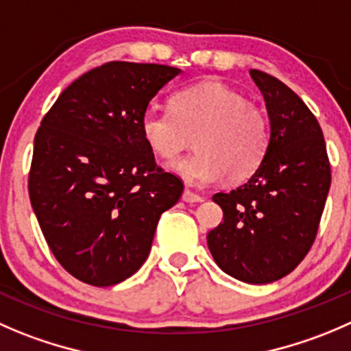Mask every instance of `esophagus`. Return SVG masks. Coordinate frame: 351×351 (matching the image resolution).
Instances as JSON below:
<instances>
[{
  "instance_id": "esophagus-1",
  "label": "esophagus",
  "mask_w": 351,
  "mask_h": 351,
  "mask_svg": "<svg viewBox=\"0 0 351 351\" xmlns=\"http://www.w3.org/2000/svg\"><path fill=\"white\" fill-rule=\"evenodd\" d=\"M182 199L185 200V202H202L204 197L199 195V193L192 192V190H190V189H185V190H183Z\"/></svg>"
}]
</instances>
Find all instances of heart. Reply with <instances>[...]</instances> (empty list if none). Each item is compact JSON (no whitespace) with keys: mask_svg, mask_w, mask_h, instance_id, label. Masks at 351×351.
I'll use <instances>...</instances> for the list:
<instances>
[{"mask_svg":"<svg viewBox=\"0 0 351 351\" xmlns=\"http://www.w3.org/2000/svg\"><path fill=\"white\" fill-rule=\"evenodd\" d=\"M141 134L147 147L168 162L189 151L195 138L199 152L173 166L192 185L223 176L230 183L245 182L261 168L269 147L266 113L217 80L176 90L169 110H145Z\"/></svg>","mask_w":351,"mask_h":351,"instance_id":"obj_1","label":"heart"}]
</instances>
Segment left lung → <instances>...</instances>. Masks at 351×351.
Masks as SVG:
<instances>
[{"label": "left lung", "mask_w": 351, "mask_h": 351, "mask_svg": "<svg viewBox=\"0 0 351 351\" xmlns=\"http://www.w3.org/2000/svg\"><path fill=\"white\" fill-rule=\"evenodd\" d=\"M250 75L269 113V147L248 182L213 197L223 221L209 231L207 245L224 273L266 285L290 274L311 250L331 166L321 125L304 101L273 75Z\"/></svg>", "instance_id": "left-lung-1"}]
</instances>
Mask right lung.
Here are the masks:
<instances>
[{
    "mask_svg": "<svg viewBox=\"0 0 351 351\" xmlns=\"http://www.w3.org/2000/svg\"><path fill=\"white\" fill-rule=\"evenodd\" d=\"M178 68L110 61L70 84L34 138L29 195L64 271L93 287L137 273L156 226L183 193L158 166L141 118Z\"/></svg>",
    "mask_w": 351,
    "mask_h": 351,
    "instance_id": "right-lung-1",
    "label": "right lung"
}]
</instances>
